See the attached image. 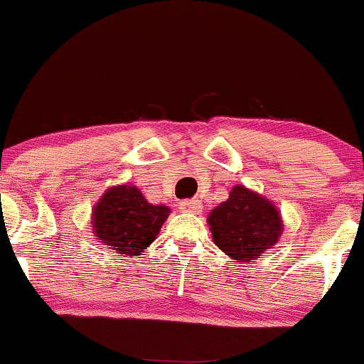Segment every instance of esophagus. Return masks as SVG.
I'll return each instance as SVG.
<instances>
[{"mask_svg":"<svg viewBox=\"0 0 364 364\" xmlns=\"http://www.w3.org/2000/svg\"><path fill=\"white\" fill-rule=\"evenodd\" d=\"M179 208L185 212H191V214H198V212L202 210V200H198V198L185 200V202L179 203Z\"/></svg>","mask_w":364,"mask_h":364,"instance_id":"1","label":"esophagus"}]
</instances>
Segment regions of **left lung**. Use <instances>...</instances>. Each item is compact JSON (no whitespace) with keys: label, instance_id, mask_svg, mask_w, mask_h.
I'll use <instances>...</instances> for the list:
<instances>
[{"label":"left lung","instance_id":"1","mask_svg":"<svg viewBox=\"0 0 364 364\" xmlns=\"http://www.w3.org/2000/svg\"><path fill=\"white\" fill-rule=\"evenodd\" d=\"M215 246L236 262H250L277 243L282 219L270 200L237 185L207 219Z\"/></svg>","mask_w":364,"mask_h":364}]
</instances>
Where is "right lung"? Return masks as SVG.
Here are the masks:
<instances>
[{
	"instance_id": "add662e5",
	"label": "right lung",
	"mask_w": 364,
	"mask_h": 364,
	"mask_svg": "<svg viewBox=\"0 0 364 364\" xmlns=\"http://www.w3.org/2000/svg\"><path fill=\"white\" fill-rule=\"evenodd\" d=\"M171 208L152 205L133 185L109 188L92 214L95 240L116 250L119 257L135 258L156 240Z\"/></svg>"
}]
</instances>
